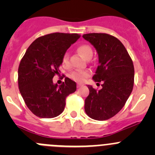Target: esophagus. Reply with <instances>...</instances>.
Segmentation results:
<instances>
[{
  "mask_svg": "<svg viewBox=\"0 0 155 155\" xmlns=\"http://www.w3.org/2000/svg\"><path fill=\"white\" fill-rule=\"evenodd\" d=\"M81 86H82V84H77V87H80Z\"/></svg>",
  "mask_w": 155,
  "mask_h": 155,
  "instance_id": "34e87169",
  "label": "esophagus"
}]
</instances>
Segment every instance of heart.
I'll list each match as a JSON object with an SVG mask.
<instances>
[{
  "instance_id": "heart-1",
  "label": "heart",
  "mask_w": 155,
  "mask_h": 155,
  "mask_svg": "<svg viewBox=\"0 0 155 155\" xmlns=\"http://www.w3.org/2000/svg\"><path fill=\"white\" fill-rule=\"evenodd\" d=\"M78 52L80 54L81 56L85 59H88L91 58L93 54L91 48L88 45L83 44L79 46L77 48ZM61 64L64 68H68L70 67V61H69V54L68 52H65L63 54L61 61ZM91 73L90 70H74L70 73L69 76L71 79L76 81L77 82H82L85 81L86 78L88 77Z\"/></svg>"
}]
</instances>
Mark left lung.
I'll use <instances>...</instances> for the list:
<instances>
[{
  "label": "left lung",
  "instance_id": "obj_1",
  "mask_svg": "<svg viewBox=\"0 0 155 155\" xmlns=\"http://www.w3.org/2000/svg\"><path fill=\"white\" fill-rule=\"evenodd\" d=\"M97 51L99 65L93 79L104 83L101 90L91 85L85 101L90 118L105 121L116 115L125 105L134 83V67L130 56L118 39L104 33L84 34Z\"/></svg>",
  "mask_w": 155,
  "mask_h": 155
}]
</instances>
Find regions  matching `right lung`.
Returning a JSON list of instances; mask_svg holds the SVG:
<instances>
[{
	"instance_id": "add662e5",
	"label": "right lung",
	"mask_w": 155,
	"mask_h": 155,
	"mask_svg": "<svg viewBox=\"0 0 155 155\" xmlns=\"http://www.w3.org/2000/svg\"><path fill=\"white\" fill-rule=\"evenodd\" d=\"M80 35L52 33L36 39L26 51L18 70L19 91L28 108L37 117L51 118L62 113L66 98L76 90V84L65 78L61 85L53 83L63 54Z\"/></svg>"
}]
</instances>
